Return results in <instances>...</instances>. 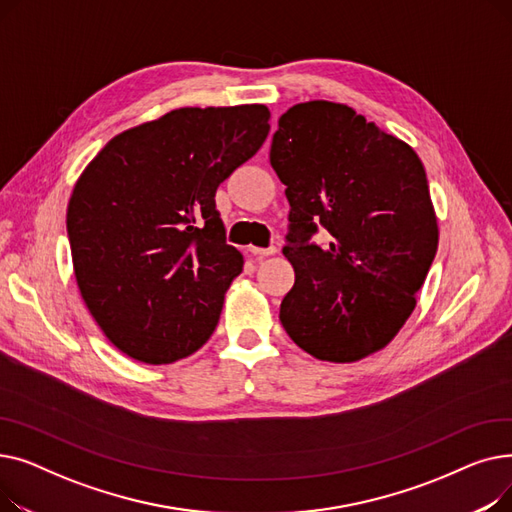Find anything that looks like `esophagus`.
<instances>
[{"label":"esophagus","instance_id":"1","mask_svg":"<svg viewBox=\"0 0 512 512\" xmlns=\"http://www.w3.org/2000/svg\"><path fill=\"white\" fill-rule=\"evenodd\" d=\"M251 251V255H255V257H267V255H276L278 253V249L272 245V247H265V249H261V247H251L249 249Z\"/></svg>","mask_w":512,"mask_h":512}]
</instances>
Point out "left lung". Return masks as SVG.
<instances>
[{"label":"left lung","mask_w":512,"mask_h":512,"mask_svg":"<svg viewBox=\"0 0 512 512\" xmlns=\"http://www.w3.org/2000/svg\"><path fill=\"white\" fill-rule=\"evenodd\" d=\"M270 164L290 203L286 334L321 361L380 351L413 313L438 249L421 159L353 107L309 101L280 116ZM319 227L328 246L312 242Z\"/></svg>","instance_id":"1"}]
</instances>
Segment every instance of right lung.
<instances>
[{"mask_svg":"<svg viewBox=\"0 0 512 512\" xmlns=\"http://www.w3.org/2000/svg\"><path fill=\"white\" fill-rule=\"evenodd\" d=\"M265 105L182 107L107 143L66 228L80 294L114 346L149 363L193 355L242 272L215 191L270 132Z\"/></svg>","mask_w":512,"mask_h":512,"instance_id":"right-lung-1","label":"right lung"}]
</instances>
